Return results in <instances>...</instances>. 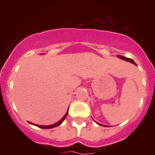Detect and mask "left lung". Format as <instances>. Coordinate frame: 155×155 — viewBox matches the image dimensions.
Returning <instances> with one entry per match:
<instances>
[{
    "mask_svg": "<svg viewBox=\"0 0 155 155\" xmlns=\"http://www.w3.org/2000/svg\"><path fill=\"white\" fill-rule=\"evenodd\" d=\"M117 57H119V58H120V59H122V60H124V61H128V62H130V63H132V64H134V65H137L136 64V63L134 62V61H133L132 59H130V58H127V57H123V56H120V55H118L117 56ZM97 124H98V123H97ZM98 125H101V124H98Z\"/></svg>",
    "mask_w": 155,
    "mask_h": 155,
    "instance_id": "left-lung-1",
    "label": "left lung"
}]
</instances>
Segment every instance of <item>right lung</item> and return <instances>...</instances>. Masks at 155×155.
Instances as JSON below:
<instances>
[{
    "instance_id": "obj_1",
    "label": "right lung",
    "mask_w": 155,
    "mask_h": 155,
    "mask_svg": "<svg viewBox=\"0 0 155 155\" xmlns=\"http://www.w3.org/2000/svg\"><path fill=\"white\" fill-rule=\"evenodd\" d=\"M68 110L67 111V113H66V114L64 115V117H63L62 119H61L60 121H58L57 123H56V124H53V125H50V126H41V125H36V124H31V123H30V122H28L30 124H32V125H35L36 126V127H39V128H42V129H50V128H53V127H58V126L61 125V124L63 123V121H64V120H65V118L67 117V116H68Z\"/></svg>"
}]
</instances>
